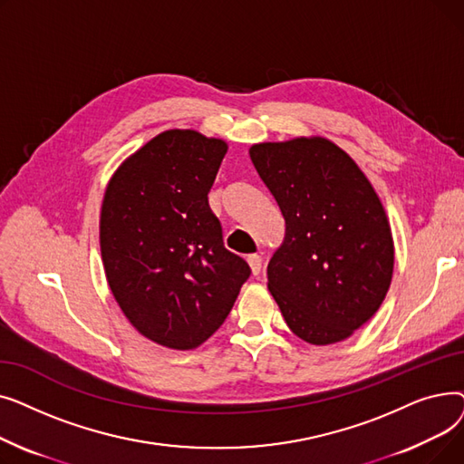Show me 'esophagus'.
<instances>
[{
    "mask_svg": "<svg viewBox=\"0 0 464 464\" xmlns=\"http://www.w3.org/2000/svg\"><path fill=\"white\" fill-rule=\"evenodd\" d=\"M248 265H250L254 276H257L261 273V257L259 256H250L248 257Z\"/></svg>",
    "mask_w": 464,
    "mask_h": 464,
    "instance_id": "obj_1",
    "label": "esophagus"
}]
</instances>
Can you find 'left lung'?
<instances>
[{"mask_svg": "<svg viewBox=\"0 0 464 464\" xmlns=\"http://www.w3.org/2000/svg\"><path fill=\"white\" fill-rule=\"evenodd\" d=\"M248 154L285 219L266 266L271 295L304 343H343L378 312L393 278L395 245L378 193L322 135L256 142Z\"/></svg>", "mask_w": 464, "mask_h": 464, "instance_id": "8db88e82", "label": "left lung"}]
</instances>
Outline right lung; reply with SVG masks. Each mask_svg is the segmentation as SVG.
<instances>
[{
    "label": "right lung",
    "instance_id": "right-lung-1",
    "mask_svg": "<svg viewBox=\"0 0 464 464\" xmlns=\"http://www.w3.org/2000/svg\"><path fill=\"white\" fill-rule=\"evenodd\" d=\"M227 149L219 137L167 130L105 188L100 246L111 294L144 338L170 350L208 340L250 276L226 250L207 198Z\"/></svg>",
    "mask_w": 464,
    "mask_h": 464
}]
</instances>
